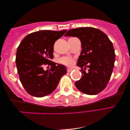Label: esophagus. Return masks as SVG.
<instances>
[{"mask_svg":"<svg viewBox=\"0 0 130 130\" xmlns=\"http://www.w3.org/2000/svg\"><path fill=\"white\" fill-rule=\"evenodd\" d=\"M72 71H73V69H67L68 73H71Z\"/></svg>","mask_w":130,"mask_h":130,"instance_id":"1","label":"esophagus"}]
</instances>
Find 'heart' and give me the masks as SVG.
Returning a JSON list of instances; mask_svg holds the SVG:
<instances>
[{
	"label": "heart",
	"mask_w": 130,
	"mask_h": 130,
	"mask_svg": "<svg viewBox=\"0 0 130 130\" xmlns=\"http://www.w3.org/2000/svg\"><path fill=\"white\" fill-rule=\"evenodd\" d=\"M60 62L67 66H71L73 63V60L69 57H63L60 59Z\"/></svg>",
	"instance_id": "1"
}]
</instances>
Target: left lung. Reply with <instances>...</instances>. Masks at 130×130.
Here are the masks:
<instances>
[{
  "instance_id": "obj_1",
  "label": "left lung",
  "mask_w": 130,
  "mask_h": 130,
  "mask_svg": "<svg viewBox=\"0 0 130 130\" xmlns=\"http://www.w3.org/2000/svg\"><path fill=\"white\" fill-rule=\"evenodd\" d=\"M78 38L82 51L77 66L82 69V77L75 82L81 92L95 95L106 88L113 71L115 54L112 42L100 30L91 27L69 30L64 35ZM89 68L86 73L82 69Z\"/></svg>"
}]
</instances>
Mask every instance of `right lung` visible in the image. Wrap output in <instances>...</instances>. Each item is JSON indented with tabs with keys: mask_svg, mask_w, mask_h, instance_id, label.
<instances>
[{
	"mask_svg": "<svg viewBox=\"0 0 130 130\" xmlns=\"http://www.w3.org/2000/svg\"><path fill=\"white\" fill-rule=\"evenodd\" d=\"M40 30L26 36L17 50L15 63L20 81L29 94L42 97L52 93L60 78L67 73L64 66L53 62L55 41L66 32ZM51 67L50 71L43 69L44 65Z\"/></svg>",
	"mask_w": 130,
	"mask_h": 130,
	"instance_id": "obj_1",
	"label": "right lung"
}]
</instances>
